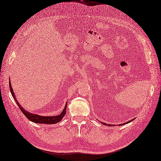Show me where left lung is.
<instances>
[{"instance_id": "8db88e82", "label": "left lung", "mask_w": 161, "mask_h": 161, "mask_svg": "<svg viewBox=\"0 0 161 161\" xmlns=\"http://www.w3.org/2000/svg\"><path fill=\"white\" fill-rule=\"evenodd\" d=\"M133 119H132V120H130V121H128V122H126V123H124V124H119V126H121V125H124V124H128V123H129V122H130V121H132ZM101 122V121H100ZM102 124H103V125H105V126H112V125H111V124H106V123H104V122H101ZM113 126H114V125H113Z\"/></svg>"}]
</instances>
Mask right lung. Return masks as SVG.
I'll return each instance as SVG.
<instances>
[{
	"label": "right lung",
	"mask_w": 161,
	"mask_h": 161,
	"mask_svg": "<svg viewBox=\"0 0 161 161\" xmlns=\"http://www.w3.org/2000/svg\"><path fill=\"white\" fill-rule=\"evenodd\" d=\"M9 88H10L11 95H12L15 101L16 102V103L18 106V107L19 108V109H20V110L22 111V112L23 113V114H24L27 117V119H29L30 121H33V122L37 123V124H57L58 122H59V121H61V120L62 119L63 117H64V116L65 115L66 108H67V104H65V108H64V110H63V111L61 112V114L58 115L57 116H41V115H39L33 114V113H31L29 111H26L25 108H23L21 107V105L19 104L18 100H16V97H15V96L14 90H13L12 87H11V85L10 80H9Z\"/></svg>",
	"instance_id": "obj_1"
}]
</instances>
